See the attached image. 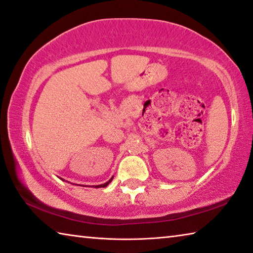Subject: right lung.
Segmentation results:
<instances>
[{
	"label": "right lung",
	"instance_id": "right-lung-1",
	"mask_svg": "<svg viewBox=\"0 0 253 253\" xmlns=\"http://www.w3.org/2000/svg\"><path fill=\"white\" fill-rule=\"evenodd\" d=\"M112 179H113V177H112V178H111V179H110L109 181H106V183H105V184H102V185H97V186H95V188H96V187H97V188H98V187H106V186H107V185H109V184L111 183V181H112Z\"/></svg>",
	"mask_w": 253,
	"mask_h": 253
}]
</instances>
